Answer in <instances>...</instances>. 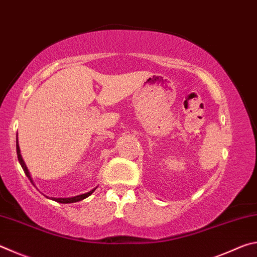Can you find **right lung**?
Returning a JSON list of instances; mask_svg holds the SVG:
<instances>
[{
    "label": "right lung",
    "instance_id": "obj_1",
    "mask_svg": "<svg viewBox=\"0 0 257 257\" xmlns=\"http://www.w3.org/2000/svg\"><path fill=\"white\" fill-rule=\"evenodd\" d=\"M17 155H18V160H19V162H20V164H21V167H23V169H24V171H25V173H26V176H27V177H28V179L33 182L32 177H30V173H29L28 169H27V167H26V164H25L24 160H23V156H21V154H20V149H19V145H18V138H17ZM95 189H96V188L92 189V190L88 191V193H86V194L78 195V196L68 197V198H55V197H52V199H53V201H55V202H59V203H62V204L76 203V202L82 201V199H85V198L88 197L89 195H92V194L94 193Z\"/></svg>",
    "mask_w": 257,
    "mask_h": 257
}]
</instances>
